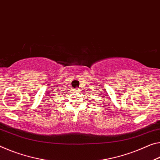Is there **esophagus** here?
<instances>
[{
  "label": "esophagus",
  "instance_id": "34e87169",
  "mask_svg": "<svg viewBox=\"0 0 160 160\" xmlns=\"http://www.w3.org/2000/svg\"><path fill=\"white\" fill-rule=\"evenodd\" d=\"M75 92H79V91H80V90H78V88H76V89L75 90Z\"/></svg>",
  "mask_w": 160,
  "mask_h": 160
}]
</instances>
